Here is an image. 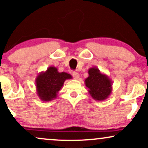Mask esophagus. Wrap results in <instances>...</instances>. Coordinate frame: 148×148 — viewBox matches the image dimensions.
<instances>
[{"mask_svg":"<svg viewBox=\"0 0 148 148\" xmlns=\"http://www.w3.org/2000/svg\"><path fill=\"white\" fill-rule=\"evenodd\" d=\"M72 76H73V77H74L75 79H78L79 78V73H77V72H72Z\"/></svg>","mask_w":148,"mask_h":148,"instance_id":"esophagus-1","label":"esophagus"}]
</instances>
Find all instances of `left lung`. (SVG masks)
<instances>
[{
  "instance_id": "1",
  "label": "left lung",
  "mask_w": 148,
  "mask_h": 148,
  "mask_svg": "<svg viewBox=\"0 0 148 148\" xmlns=\"http://www.w3.org/2000/svg\"><path fill=\"white\" fill-rule=\"evenodd\" d=\"M88 77L85 80V84L90 96L96 101L106 99L112 92L111 79L100 72L97 67L88 69Z\"/></svg>"
}]
</instances>
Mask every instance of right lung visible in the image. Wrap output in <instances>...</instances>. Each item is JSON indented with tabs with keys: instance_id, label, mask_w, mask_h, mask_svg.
<instances>
[{
	"instance_id": "add662e5",
	"label": "right lung",
	"mask_w": 148,
	"mask_h": 148,
	"mask_svg": "<svg viewBox=\"0 0 148 148\" xmlns=\"http://www.w3.org/2000/svg\"><path fill=\"white\" fill-rule=\"evenodd\" d=\"M72 79L66 72H59L56 67L51 66L45 72H40L35 79L37 95L43 101H50L56 98L65 80Z\"/></svg>"
}]
</instances>
